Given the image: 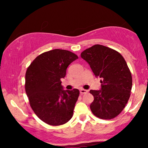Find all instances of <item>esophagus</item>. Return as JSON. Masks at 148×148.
<instances>
[{
  "label": "esophagus",
  "mask_w": 148,
  "mask_h": 148,
  "mask_svg": "<svg viewBox=\"0 0 148 148\" xmlns=\"http://www.w3.org/2000/svg\"><path fill=\"white\" fill-rule=\"evenodd\" d=\"M88 90H84V89H81V90H80V94H86V93H88Z\"/></svg>",
  "instance_id": "1"
}]
</instances>
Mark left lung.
<instances>
[{"label": "left lung", "mask_w": 148, "mask_h": 148, "mask_svg": "<svg viewBox=\"0 0 148 148\" xmlns=\"http://www.w3.org/2000/svg\"><path fill=\"white\" fill-rule=\"evenodd\" d=\"M81 57L90 64L95 76L102 79L100 90L90 91L94 98L90 104L92 113L106 120L118 116L126 106L132 88V76L124 58L100 44L85 50Z\"/></svg>", "instance_id": "obj_1"}]
</instances>
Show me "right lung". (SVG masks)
Wrapping results in <instances>:
<instances>
[{
    "mask_svg": "<svg viewBox=\"0 0 148 148\" xmlns=\"http://www.w3.org/2000/svg\"><path fill=\"white\" fill-rule=\"evenodd\" d=\"M77 58L69 50L54 49L37 56L27 68L25 88L30 106L48 125H61L72 118L79 91L63 90L60 79Z\"/></svg>",
    "mask_w": 148,
    "mask_h": 148,
    "instance_id": "obj_1",
    "label": "right lung"
}]
</instances>
